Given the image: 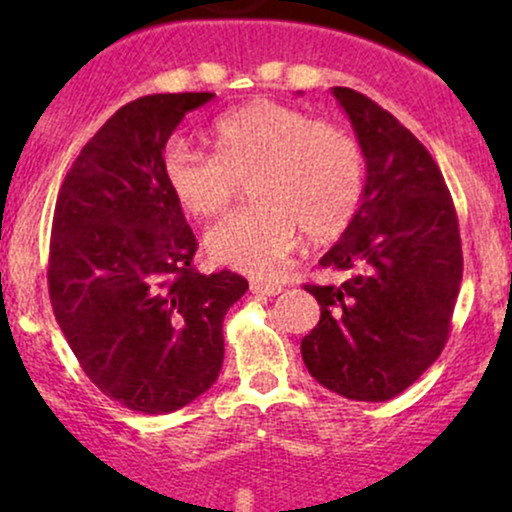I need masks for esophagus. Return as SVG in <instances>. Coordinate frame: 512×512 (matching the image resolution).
Here are the masks:
<instances>
[{"mask_svg": "<svg viewBox=\"0 0 512 512\" xmlns=\"http://www.w3.org/2000/svg\"><path fill=\"white\" fill-rule=\"evenodd\" d=\"M250 291L255 293V296H279L281 286L272 284V281H252Z\"/></svg>", "mask_w": 512, "mask_h": 512, "instance_id": "obj_1", "label": "esophagus"}]
</instances>
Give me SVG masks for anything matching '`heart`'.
<instances>
[{
  "instance_id": "obj_1",
  "label": "heart",
  "mask_w": 512,
  "mask_h": 512,
  "mask_svg": "<svg viewBox=\"0 0 512 512\" xmlns=\"http://www.w3.org/2000/svg\"><path fill=\"white\" fill-rule=\"evenodd\" d=\"M214 156L173 139L161 175L182 211L221 214L250 180L252 207L209 228L204 248L216 264L248 276H272L298 240H330L354 221L366 190L361 144L332 122L291 105L257 98L211 122Z\"/></svg>"
}]
</instances>
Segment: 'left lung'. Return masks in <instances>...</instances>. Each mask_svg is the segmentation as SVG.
<instances>
[{
  "label": "left lung",
  "instance_id": "obj_1",
  "mask_svg": "<svg viewBox=\"0 0 512 512\" xmlns=\"http://www.w3.org/2000/svg\"><path fill=\"white\" fill-rule=\"evenodd\" d=\"M366 156L354 221L320 264L342 286L305 284L320 322L301 342L308 373L358 402H385L440 356L462 281L455 204L426 146L354 88L334 86Z\"/></svg>",
  "mask_w": 512,
  "mask_h": 512
}]
</instances>
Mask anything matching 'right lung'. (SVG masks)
<instances>
[{"mask_svg":"<svg viewBox=\"0 0 512 512\" xmlns=\"http://www.w3.org/2000/svg\"><path fill=\"white\" fill-rule=\"evenodd\" d=\"M214 93L122 105L69 168L50 238V301L76 361L122 407L170 414L219 378L240 274H199L197 240L161 175L182 117Z\"/></svg>","mask_w":512,"mask_h":512,"instance_id":"obj_1","label":"right lung"}]
</instances>
